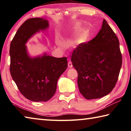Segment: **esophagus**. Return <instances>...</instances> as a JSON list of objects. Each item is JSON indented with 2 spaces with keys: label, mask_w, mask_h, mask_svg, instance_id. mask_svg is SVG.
<instances>
[{
  "label": "esophagus",
  "mask_w": 131,
  "mask_h": 131,
  "mask_svg": "<svg viewBox=\"0 0 131 131\" xmlns=\"http://www.w3.org/2000/svg\"><path fill=\"white\" fill-rule=\"evenodd\" d=\"M68 67L69 68H72V66H73V65H72V62H68Z\"/></svg>",
  "instance_id": "esophagus-1"
}]
</instances>
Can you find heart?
<instances>
[{
	"label": "heart",
	"mask_w": 131,
	"mask_h": 131,
	"mask_svg": "<svg viewBox=\"0 0 131 131\" xmlns=\"http://www.w3.org/2000/svg\"><path fill=\"white\" fill-rule=\"evenodd\" d=\"M87 37H88L87 34H83L79 37V41H80V42L84 41H85L86 40H87Z\"/></svg>",
	"instance_id": "obj_1"
}]
</instances>
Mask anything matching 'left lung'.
Segmentation results:
<instances>
[{
    "instance_id": "obj_1",
    "label": "left lung",
    "mask_w": 131,
    "mask_h": 131,
    "mask_svg": "<svg viewBox=\"0 0 131 131\" xmlns=\"http://www.w3.org/2000/svg\"><path fill=\"white\" fill-rule=\"evenodd\" d=\"M71 61L78 73L79 91L85 99L101 98L113 90L121 68L122 54L118 39L105 19L96 37L75 48Z\"/></svg>"
}]
</instances>
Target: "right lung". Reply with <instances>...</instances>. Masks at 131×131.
<instances>
[{
    "instance_id": "right-lung-1",
    "label": "right lung",
    "mask_w": 131,
    "mask_h": 131,
    "mask_svg": "<svg viewBox=\"0 0 131 131\" xmlns=\"http://www.w3.org/2000/svg\"><path fill=\"white\" fill-rule=\"evenodd\" d=\"M48 27L41 18L26 20L17 31L10 43V71L20 92L34 102H46L57 90V81L68 67L67 58H55L44 54L32 58L25 44L40 30Z\"/></svg>"
}]
</instances>
